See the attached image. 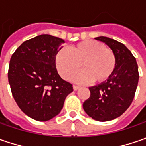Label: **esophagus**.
I'll return each mask as SVG.
<instances>
[{
  "instance_id": "obj_1",
  "label": "esophagus",
  "mask_w": 146,
  "mask_h": 146,
  "mask_svg": "<svg viewBox=\"0 0 146 146\" xmlns=\"http://www.w3.org/2000/svg\"><path fill=\"white\" fill-rule=\"evenodd\" d=\"M79 88H80L79 86H76V85H74V86H73V89H74V91H77Z\"/></svg>"
}]
</instances>
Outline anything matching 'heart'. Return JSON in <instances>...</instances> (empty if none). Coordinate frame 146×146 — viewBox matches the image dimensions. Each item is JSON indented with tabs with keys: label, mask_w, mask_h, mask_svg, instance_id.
<instances>
[{
	"label": "heart",
	"mask_w": 146,
	"mask_h": 146,
	"mask_svg": "<svg viewBox=\"0 0 146 146\" xmlns=\"http://www.w3.org/2000/svg\"><path fill=\"white\" fill-rule=\"evenodd\" d=\"M83 72L74 76L81 69ZM57 70L65 80H70L78 84L93 81L103 83L112 74L116 65L114 53L97 40H84L70 47V50L62 49L55 58Z\"/></svg>",
	"instance_id": "b5f03b06"
}]
</instances>
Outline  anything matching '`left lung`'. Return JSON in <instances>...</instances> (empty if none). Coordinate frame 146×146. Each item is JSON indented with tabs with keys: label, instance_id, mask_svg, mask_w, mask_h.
Listing matches in <instances>:
<instances>
[{
	"label": "left lung",
	"instance_id": "left-lung-1",
	"mask_svg": "<svg viewBox=\"0 0 146 146\" xmlns=\"http://www.w3.org/2000/svg\"><path fill=\"white\" fill-rule=\"evenodd\" d=\"M95 40L112 50L116 65L106 81L89 87L90 97L84 102L83 108L94 120L106 122L123 115L132 103L139 80L138 66L136 58L123 44L105 36Z\"/></svg>",
	"mask_w": 146,
	"mask_h": 146
}]
</instances>
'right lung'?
<instances>
[{
  "mask_svg": "<svg viewBox=\"0 0 146 146\" xmlns=\"http://www.w3.org/2000/svg\"><path fill=\"white\" fill-rule=\"evenodd\" d=\"M62 39L43 34L26 40L12 55L8 79L11 92L21 110L37 121L58 115L72 84L61 78L55 58Z\"/></svg>",
  "mask_w": 146,
  "mask_h": 146,
  "instance_id": "right-lung-1",
  "label": "right lung"
}]
</instances>
